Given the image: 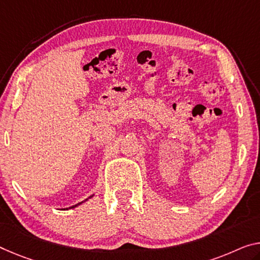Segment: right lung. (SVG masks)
I'll return each instance as SVG.
<instances>
[{"instance_id":"right-lung-1","label":"right lung","mask_w":260,"mask_h":260,"mask_svg":"<svg viewBox=\"0 0 260 260\" xmlns=\"http://www.w3.org/2000/svg\"><path fill=\"white\" fill-rule=\"evenodd\" d=\"M91 197H93V195H91ZM91 197H90V198H91ZM86 200H88V199H86ZM82 202H83V201H82ZM82 202H80V203H78V205H75V206H72V207H70V209H71V208H75V207H78L79 205H81ZM66 209H67V208H66Z\"/></svg>"}]
</instances>
